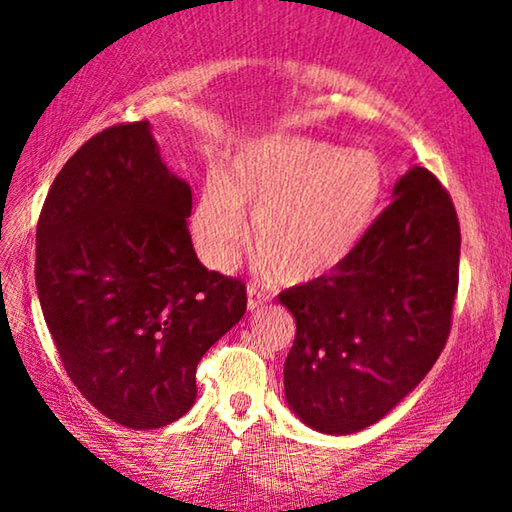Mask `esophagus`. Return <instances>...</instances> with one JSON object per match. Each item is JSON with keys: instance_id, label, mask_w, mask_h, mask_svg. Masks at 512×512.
Instances as JSON below:
<instances>
[{"instance_id": "obj_1", "label": "esophagus", "mask_w": 512, "mask_h": 512, "mask_svg": "<svg viewBox=\"0 0 512 512\" xmlns=\"http://www.w3.org/2000/svg\"><path fill=\"white\" fill-rule=\"evenodd\" d=\"M270 300V293L263 289V286H256V284H249L247 286V307L249 312H256L258 307H263L265 303Z\"/></svg>"}]
</instances>
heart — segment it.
Returning <instances> with one entry per match:
<instances>
[{
	"mask_svg": "<svg viewBox=\"0 0 512 512\" xmlns=\"http://www.w3.org/2000/svg\"><path fill=\"white\" fill-rule=\"evenodd\" d=\"M384 167L370 151H345L303 137H268L244 146L230 179L212 174L191 214L195 254L212 270L235 263L251 240L286 282L338 268L373 221Z\"/></svg>",
	"mask_w": 512,
	"mask_h": 512,
	"instance_id": "obj_1",
	"label": "heart"
}]
</instances>
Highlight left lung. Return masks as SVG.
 Instances as JSON below:
<instances>
[{
    "label": "left lung",
    "mask_w": 512,
    "mask_h": 512,
    "mask_svg": "<svg viewBox=\"0 0 512 512\" xmlns=\"http://www.w3.org/2000/svg\"><path fill=\"white\" fill-rule=\"evenodd\" d=\"M461 233L450 193L410 167L331 275L279 293L296 319L286 403L314 431L380 422L429 373L452 326Z\"/></svg>",
    "instance_id": "1"
}]
</instances>
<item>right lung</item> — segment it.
Returning a JSON list of instances; mask_svg holds the SVG:
<instances>
[{"label": "right lung", "instance_id": "add662e5", "mask_svg": "<svg viewBox=\"0 0 512 512\" xmlns=\"http://www.w3.org/2000/svg\"><path fill=\"white\" fill-rule=\"evenodd\" d=\"M149 121L90 137L37 223V291L69 380L104 417L160 429L191 410L195 368L247 312L242 279L207 270Z\"/></svg>", "mask_w": 512, "mask_h": 512}]
</instances>
